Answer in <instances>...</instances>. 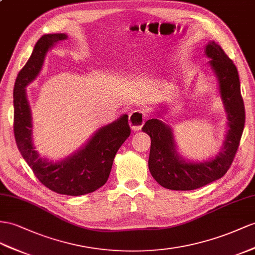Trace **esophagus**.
Returning <instances> with one entry per match:
<instances>
[{"label":"esophagus","mask_w":255,"mask_h":255,"mask_svg":"<svg viewBox=\"0 0 255 255\" xmlns=\"http://www.w3.org/2000/svg\"><path fill=\"white\" fill-rule=\"evenodd\" d=\"M146 113L142 110H134L129 114V126L133 131H138L145 123L146 120Z\"/></svg>","instance_id":"34e87169"}]
</instances>
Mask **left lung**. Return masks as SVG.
<instances>
[{
	"label": "left lung",
	"mask_w": 255,
	"mask_h": 255,
	"mask_svg": "<svg viewBox=\"0 0 255 255\" xmlns=\"http://www.w3.org/2000/svg\"><path fill=\"white\" fill-rule=\"evenodd\" d=\"M206 55L211 59L209 64L218 77L228 131L223 147L213 159L188 162L175 151L170 127L157 119L145 122L142 130L151 136L148 169L157 183L168 190L192 191L221 179L230 169L243 135L246 114L236 65L213 41L206 46Z\"/></svg>",
	"instance_id": "left-lung-1"
}]
</instances>
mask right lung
Masks as SVG:
<instances>
[{"label": "right lung", "mask_w": 255, "mask_h": 255, "mask_svg": "<svg viewBox=\"0 0 255 255\" xmlns=\"http://www.w3.org/2000/svg\"><path fill=\"white\" fill-rule=\"evenodd\" d=\"M67 38L64 33L43 35L19 71L14 87V134L19 152L43 185L58 194L80 196L106 184L115 155L130 135V127L128 115H123L98 130L86 145L70 157L58 162L40 157L32 143L31 111L25 87L40 73L47 51Z\"/></svg>", "instance_id": "right-lung-1"}]
</instances>
